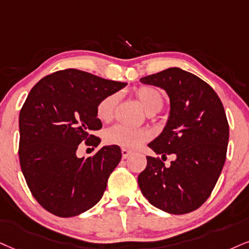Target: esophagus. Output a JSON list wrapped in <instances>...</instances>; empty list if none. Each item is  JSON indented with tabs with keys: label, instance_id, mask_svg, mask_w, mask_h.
<instances>
[{
	"label": "esophagus",
	"instance_id": "obj_1",
	"mask_svg": "<svg viewBox=\"0 0 249 249\" xmlns=\"http://www.w3.org/2000/svg\"><path fill=\"white\" fill-rule=\"evenodd\" d=\"M121 152H122V158H124V159L127 158L128 156H129L131 153V151H129V150H127V149H122Z\"/></svg>",
	"mask_w": 249,
	"mask_h": 249
}]
</instances>
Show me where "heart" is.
Returning <instances> with one entry per match:
<instances>
[{
  "label": "heart",
  "mask_w": 249,
  "mask_h": 249,
  "mask_svg": "<svg viewBox=\"0 0 249 249\" xmlns=\"http://www.w3.org/2000/svg\"><path fill=\"white\" fill-rule=\"evenodd\" d=\"M136 98L141 106L148 114H155L164 106V97L157 89L142 87L136 91ZM119 94L112 93L103 98L98 103L96 113L97 118L103 122H108L113 119L115 107L118 105ZM149 139V133L141 128H131L124 124H115L107 129L105 134L106 143L119 145L124 149H136Z\"/></svg>",
  "instance_id": "b5f03b06"
}]
</instances>
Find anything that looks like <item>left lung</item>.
I'll use <instances>...</instances> for the list:
<instances>
[{"mask_svg": "<svg viewBox=\"0 0 249 249\" xmlns=\"http://www.w3.org/2000/svg\"><path fill=\"white\" fill-rule=\"evenodd\" d=\"M140 81L164 89L170 97L167 124L149 148L161 158L177 156L170 166L148 156L137 179L141 192L165 213H192L209 197L225 162L229 124L223 104L208 83L180 68Z\"/></svg>", "mask_w": 249, "mask_h": 249, "instance_id": "left-lung-1", "label": "left lung"}]
</instances>
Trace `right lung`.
I'll list each match as a JSON object with an SVG mask.
<instances>
[{
    "mask_svg": "<svg viewBox=\"0 0 249 249\" xmlns=\"http://www.w3.org/2000/svg\"><path fill=\"white\" fill-rule=\"evenodd\" d=\"M127 83L77 69L46 76L30 91L19 113V162L27 186L44 209L73 217L103 197L109 174L121 160L119 145H107L85 159L78 145L97 146L92 135L103 124L98 103Z\"/></svg>",
    "mask_w": 249,
    "mask_h": 249,
    "instance_id": "obj_1",
    "label": "right lung"
}]
</instances>
